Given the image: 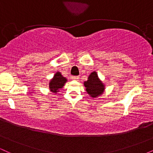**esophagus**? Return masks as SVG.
I'll list each match as a JSON object with an SVG mask.
<instances>
[{"label":"esophagus","mask_w":153,"mask_h":153,"mask_svg":"<svg viewBox=\"0 0 153 153\" xmlns=\"http://www.w3.org/2000/svg\"><path fill=\"white\" fill-rule=\"evenodd\" d=\"M72 79H73V80H76V81H78V80H79V77L78 76H73L72 77Z\"/></svg>","instance_id":"esophagus-1"}]
</instances>
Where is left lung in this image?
Returning a JSON list of instances; mask_svg holds the SVG:
<instances>
[{
    "instance_id": "left-lung-1",
    "label": "left lung",
    "mask_w": 153,
    "mask_h": 153,
    "mask_svg": "<svg viewBox=\"0 0 153 153\" xmlns=\"http://www.w3.org/2000/svg\"><path fill=\"white\" fill-rule=\"evenodd\" d=\"M84 85L87 93L92 98H96L101 96L105 89L104 84L100 80L96 71L91 73L87 81L84 82Z\"/></svg>"
}]
</instances>
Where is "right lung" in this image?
<instances>
[{
  "instance_id": "right-lung-1",
  "label": "right lung",
  "mask_w": 153,
  "mask_h": 153,
  "mask_svg": "<svg viewBox=\"0 0 153 153\" xmlns=\"http://www.w3.org/2000/svg\"><path fill=\"white\" fill-rule=\"evenodd\" d=\"M68 80L65 77H63L59 72H57L49 83L50 91L54 94H57V92H59V89L64 86L65 83Z\"/></svg>"
}]
</instances>
